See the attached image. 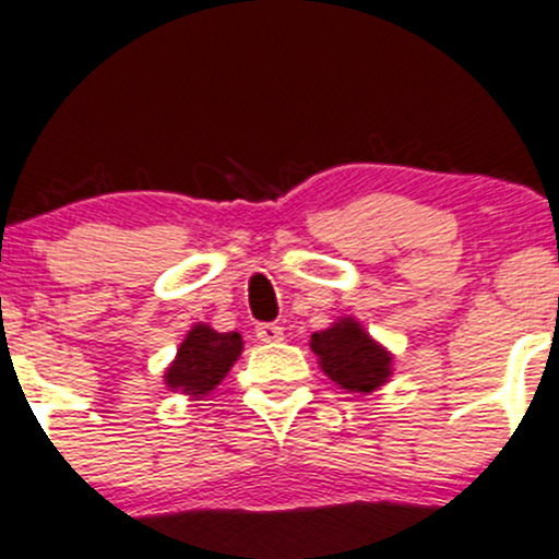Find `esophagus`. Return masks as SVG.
<instances>
[{
	"label": "esophagus",
	"instance_id": "esophagus-1",
	"mask_svg": "<svg viewBox=\"0 0 559 559\" xmlns=\"http://www.w3.org/2000/svg\"><path fill=\"white\" fill-rule=\"evenodd\" d=\"M254 333H258L260 342H265V344L281 342V338H284V329H281L278 323H258V329H254Z\"/></svg>",
	"mask_w": 559,
	"mask_h": 559
}]
</instances>
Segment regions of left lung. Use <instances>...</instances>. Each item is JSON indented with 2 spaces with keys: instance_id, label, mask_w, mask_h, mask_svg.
Listing matches in <instances>:
<instances>
[{
  "instance_id": "8db88e82",
  "label": "left lung",
  "mask_w": 559,
  "mask_h": 559,
  "mask_svg": "<svg viewBox=\"0 0 559 559\" xmlns=\"http://www.w3.org/2000/svg\"><path fill=\"white\" fill-rule=\"evenodd\" d=\"M310 346L320 357L325 376L346 391H373L386 383L391 373L389 352L378 346L352 318L312 333Z\"/></svg>"
}]
</instances>
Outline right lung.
Here are the masks:
<instances>
[{
  "label": "right lung",
  "mask_w": 559,
  "mask_h": 559,
  "mask_svg": "<svg viewBox=\"0 0 559 559\" xmlns=\"http://www.w3.org/2000/svg\"><path fill=\"white\" fill-rule=\"evenodd\" d=\"M241 344L236 331L217 333L210 325H194L165 373L168 386L191 396L210 394L226 378L230 365L239 360Z\"/></svg>",
  "instance_id": "add662e5"
}]
</instances>
